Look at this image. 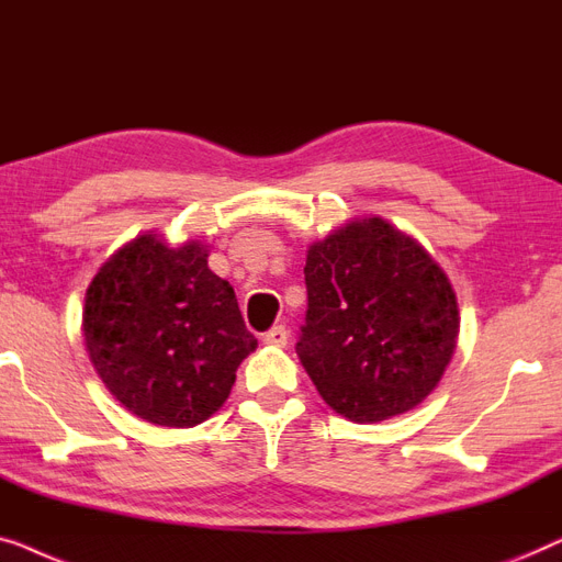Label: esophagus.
Here are the masks:
<instances>
[{"mask_svg": "<svg viewBox=\"0 0 562 562\" xmlns=\"http://www.w3.org/2000/svg\"><path fill=\"white\" fill-rule=\"evenodd\" d=\"M288 338H290V330L280 323V326H272L270 330H267V334L262 336V341L270 346H284L288 344Z\"/></svg>", "mask_w": 562, "mask_h": 562, "instance_id": "obj_1", "label": "esophagus"}]
</instances>
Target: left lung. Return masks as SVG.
I'll list each match as a JSON object with an SVG mask.
<instances>
[{"label":"left lung","mask_w":562,"mask_h":562,"mask_svg":"<svg viewBox=\"0 0 562 562\" xmlns=\"http://www.w3.org/2000/svg\"><path fill=\"white\" fill-rule=\"evenodd\" d=\"M295 351L315 390L353 423L407 413L440 382L458 338L446 272L415 239L361 218L313 244Z\"/></svg>","instance_id":"8db88e82"}]
</instances>
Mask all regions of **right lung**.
Masks as SVG:
<instances>
[{"mask_svg": "<svg viewBox=\"0 0 562 562\" xmlns=\"http://www.w3.org/2000/svg\"><path fill=\"white\" fill-rule=\"evenodd\" d=\"M199 241L170 249L137 236L86 290L83 338L93 369L142 420L191 428L224 405L257 349L234 288L209 270Z\"/></svg>", "mask_w": 562, "mask_h": 562, "instance_id": "right-lung-1", "label": "right lung"}]
</instances>
